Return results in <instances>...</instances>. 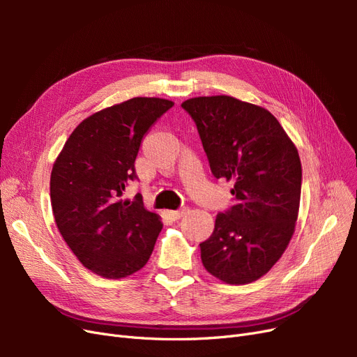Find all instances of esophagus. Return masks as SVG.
I'll use <instances>...</instances> for the list:
<instances>
[{
	"mask_svg": "<svg viewBox=\"0 0 357 357\" xmlns=\"http://www.w3.org/2000/svg\"><path fill=\"white\" fill-rule=\"evenodd\" d=\"M188 213V208H181V210H169V211H165V214L168 215V218L171 219V220H178L180 218H183V215H185Z\"/></svg>",
	"mask_w": 357,
	"mask_h": 357,
	"instance_id": "34e87169",
	"label": "esophagus"
}]
</instances>
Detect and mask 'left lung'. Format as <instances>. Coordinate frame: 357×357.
Wrapping results in <instances>:
<instances>
[{"label": "left lung", "mask_w": 357, "mask_h": 357, "mask_svg": "<svg viewBox=\"0 0 357 357\" xmlns=\"http://www.w3.org/2000/svg\"><path fill=\"white\" fill-rule=\"evenodd\" d=\"M197 123L215 178L232 181L234 205L199 244L207 271L228 284L265 275L295 232L302 168L283 126L264 107L228 95L181 104Z\"/></svg>", "instance_id": "1"}]
</instances>
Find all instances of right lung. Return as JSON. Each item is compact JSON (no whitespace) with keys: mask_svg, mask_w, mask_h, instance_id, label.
Here are the masks:
<instances>
[{"mask_svg":"<svg viewBox=\"0 0 357 357\" xmlns=\"http://www.w3.org/2000/svg\"><path fill=\"white\" fill-rule=\"evenodd\" d=\"M174 102L137 96L77 125L52 168L50 201L58 229L75 257L96 275L122 278L142 269L162 229L138 195L122 199L137 178L142 139Z\"/></svg>","mask_w":357,"mask_h":357,"instance_id":"obj_1","label":"right lung"}]
</instances>
